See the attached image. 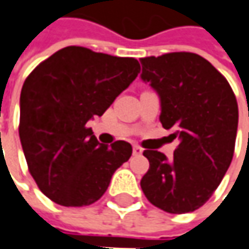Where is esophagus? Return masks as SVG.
<instances>
[{
    "instance_id": "esophagus-1",
    "label": "esophagus",
    "mask_w": 249,
    "mask_h": 249,
    "mask_svg": "<svg viewBox=\"0 0 249 249\" xmlns=\"http://www.w3.org/2000/svg\"><path fill=\"white\" fill-rule=\"evenodd\" d=\"M132 152H134V155H141L144 152V149L141 147H138V145H134L132 147Z\"/></svg>"
}]
</instances>
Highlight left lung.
Masks as SVG:
<instances>
[{"mask_svg":"<svg viewBox=\"0 0 249 249\" xmlns=\"http://www.w3.org/2000/svg\"><path fill=\"white\" fill-rule=\"evenodd\" d=\"M140 61L141 79L160 97V121L179 141L171 160L160 151H144L149 170L141 188L162 211L192 213L211 198L232 161L235 95L225 77L198 54L170 53Z\"/></svg>","mask_w":249,"mask_h":249,"instance_id":"8db88e82","label":"left lung"}]
</instances>
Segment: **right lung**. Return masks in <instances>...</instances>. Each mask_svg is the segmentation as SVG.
<instances>
[{
    "instance_id": "add662e5",
    "label": "right lung",
    "mask_w": 249,
    "mask_h": 249,
    "mask_svg": "<svg viewBox=\"0 0 249 249\" xmlns=\"http://www.w3.org/2000/svg\"><path fill=\"white\" fill-rule=\"evenodd\" d=\"M135 58L65 47L27 77L19 98V140L38 188L64 207L98 201L131 144H100L87 123L101 117L137 78Z\"/></svg>"
}]
</instances>
